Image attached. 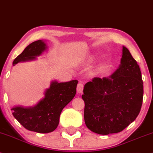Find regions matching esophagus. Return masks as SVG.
Returning <instances> with one entry per match:
<instances>
[{
  "mask_svg": "<svg viewBox=\"0 0 153 153\" xmlns=\"http://www.w3.org/2000/svg\"><path fill=\"white\" fill-rule=\"evenodd\" d=\"M82 91H83V85L82 83H78V85H77V92L78 93H82Z\"/></svg>",
  "mask_w": 153,
  "mask_h": 153,
  "instance_id": "1",
  "label": "esophagus"
}]
</instances>
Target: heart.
Wrapping results in <instances>:
<instances>
[{
	"label": "heart",
	"instance_id": "1",
	"mask_svg": "<svg viewBox=\"0 0 153 153\" xmlns=\"http://www.w3.org/2000/svg\"><path fill=\"white\" fill-rule=\"evenodd\" d=\"M91 60H92V58H90L89 59V61H91Z\"/></svg>",
	"mask_w": 153,
	"mask_h": 153
}]
</instances>
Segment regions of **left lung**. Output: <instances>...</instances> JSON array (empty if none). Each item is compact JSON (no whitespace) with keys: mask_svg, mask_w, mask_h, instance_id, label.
Segmentation results:
<instances>
[{"mask_svg":"<svg viewBox=\"0 0 153 153\" xmlns=\"http://www.w3.org/2000/svg\"><path fill=\"white\" fill-rule=\"evenodd\" d=\"M143 97L141 71L123 46L118 68L108 78H94L84 85V119L89 130L100 135L121 132L139 115Z\"/></svg>","mask_w":153,"mask_h":153,"instance_id":"left-lung-1","label":"left lung"}]
</instances>
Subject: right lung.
<instances>
[{"label":"right lung","mask_w":153,"mask_h":153,"mask_svg":"<svg viewBox=\"0 0 153 153\" xmlns=\"http://www.w3.org/2000/svg\"><path fill=\"white\" fill-rule=\"evenodd\" d=\"M48 48L43 40L33 42L13 62V65L20 62L36 60ZM77 80L69 82H51L45 90V96L32 107L15 106L11 108L13 115L25 129L39 133H48L56 129L62 109L73 100L76 93Z\"/></svg>","instance_id":"obj_1"}]
</instances>
